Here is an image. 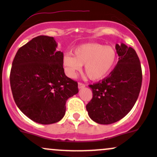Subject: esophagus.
I'll use <instances>...</instances> for the list:
<instances>
[{"label": "esophagus", "mask_w": 157, "mask_h": 157, "mask_svg": "<svg viewBox=\"0 0 157 157\" xmlns=\"http://www.w3.org/2000/svg\"><path fill=\"white\" fill-rule=\"evenodd\" d=\"M85 87V84H83V83H78V88L79 89H83Z\"/></svg>", "instance_id": "esophagus-1"}]
</instances>
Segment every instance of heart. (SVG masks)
<instances>
[{"mask_svg":"<svg viewBox=\"0 0 157 157\" xmlns=\"http://www.w3.org/2000/svg\"><path fill=\"white\" fill-rule=\"evenodd\" d=\"M72 54L63 58L65 74L74 78L84 64V73L90 80H98L106 77L114 69L118 60L116 50L109 45L99 43H85L74 49Z\"/></svg>","mask_w":157,"mask_h":157,"instance_id":"heart-1","label":"heart"}]
</instances>
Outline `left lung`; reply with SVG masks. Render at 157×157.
<instances>
[{
	"instance_id": "1",
	"label": "left lung",
	"mask_w": 157,
	"mask_h": 157,
	"mask_svg": "<svg viewBox=\"0 0 157 157\" xmlns=\"http://www.w3.org/2000/svg\"><path fill=\"white\" fill-rule=\"evenodd\" d=\"M118 61L109 77L90 85L93 98L86 108L90 118L101 124L124 118L135 104L142 83L140 60L135 50L124 43L115 45Z\"/></svg>"
}]
</instances>
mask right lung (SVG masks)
Masks as SVG:
<instances>
[{
    "label": "right lung",
    "mask_w": 157,
    "mask_h": 157,
    "mask_svg": "<svg viewBox=\"0 0 157 157\" xmlns=\"http://www.w3.org/2000/svg\"><path fill=\"white\" fill-rule=\"evenodd\" d=\"M53 37L39 36L19 48L10 81L17 107L35 122L50 124L65 115L66 101L78 93V84L63 68L64 55Z\"/></svg>",
    "instance_id": "add662e5"
}]
</instances>
